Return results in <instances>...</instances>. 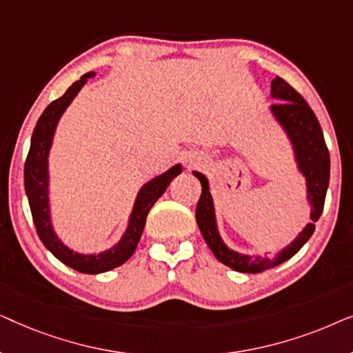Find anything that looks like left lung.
<instances>
[{
  "mask_svg": "<svg viewBox=\"0 0 353 353\" xmlns=\"http://www.w3.org/2000/svg\"><path fill=\"white\" fill-rule=\"evenodd\" d=\"M272 96L274 99H279V103L272 105V112L286 130L288 137L291 138L299 170L303 173L307 180V197L312 205V221L286 249H283L276 255L249 257V255H241L226 248L220 238L219 230H216L209 181L202 173L194 172V176L202 185V192L196 207L197 226L215 257L226 267L241 273L267 272L297 254L315 231V221L320 219L323 207H325V197L327 185H330V151H327L320 122L310 105L281 77H276L272 81Z\"/></svg>",
  "mask_w": 353,
  "mask_h": 353,
  "instance_id": "obj_1",
  "label": "left lung"
}]
</instances>
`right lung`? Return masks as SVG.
Instances as JSON below:
<instances>
[{"label": "right lung", "mask_w": 353, "mask_h": 353, "mask_svg": "<svg viewBox=\"0 0 353 353\" xmlns=\"http://www.w3.org/2000/svg\"><path fill=\"white\" fill-rule=\"evenodd\" d=\"M93 75L94 72H88L80 80H77L61 98L52 101L45 109V112L40 115L35 130H33L30 151L27 154L26 167H23V185H26V192L28 197V204H30L32 219L33 223H35L38 238L41 239L45 248L57 260H61L62 263L77 270V272L88 274L109 272V270L115 267H120V265L132 257L139 243V238H141L144 225H146V216L154 205V202L163 194V191L167 190V186L170 185L173 178L181 173V165H175L141 188V191L138 192L137 202H134L132 215H130L128 228L125 231L123 238L112 249L98 255H81L65 248L61 243L54 231H52L50 220L48 154H50L52 134H54L56 125L59 122L62 112L72 103V99L81 90V86L86 83V80Z\"/></svg>", "instance_id": "obj_1"}]
</instances>
